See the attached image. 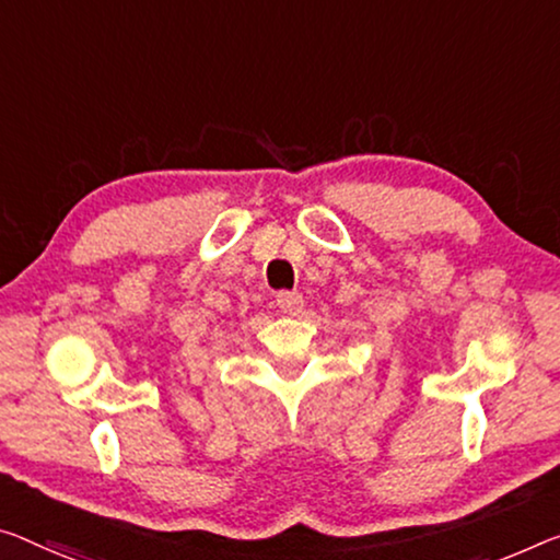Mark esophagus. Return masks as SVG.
I'll list each match as a JSON object with an SVG mask.
<instances>
[{
  "label": "esophagus",
  "mask_w": 560,
  "mask_h": 560,
  "mask_svg": "<svg viewBox=\"0 0 560 560\" xmlns=\"http://www.w3.org/2000/svg\"><path fill=\"white\" fill-rule=\"evenodd\" d=\"M275 298H278V307L285 315H300V313H303V307H305L303 292H298V290H280Z\"/></svg>",
  "instance_id": "esophagus-1"
}]
</instances>
